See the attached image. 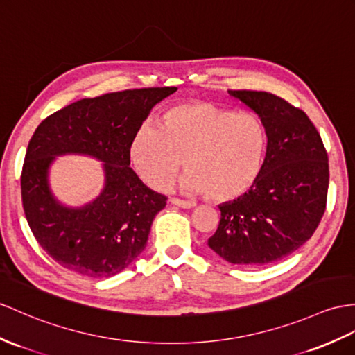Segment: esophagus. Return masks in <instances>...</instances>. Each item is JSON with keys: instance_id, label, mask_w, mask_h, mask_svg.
I'll return each mask as SVG.
<instances>
[{"instance_id": "1", "label": "esophagus", "mask_w": 355, "mask_h": 355, "mask_svg": "<svg viewBox=\"0 0 355 355\" xmlns=\"http://www.w3.org/2000/svg\"><path fill=\"white\" fill-rule=\"evenodd\" d=\"M170 202H171L173 205L179 206V207H184V209H189V207H194V206H196V203L188 202V200H182V198H178V197H171Z\"/></svg>"}]
</instances>
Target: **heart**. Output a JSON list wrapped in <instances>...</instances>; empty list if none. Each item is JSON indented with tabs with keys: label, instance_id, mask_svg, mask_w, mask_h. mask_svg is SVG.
Masks as SVG:
<instances>
[{
	"label": "heart",
	"instance_id": "obj_1",
	"mask_svg": "<svg viewBox=\"0 0 355 355\" xmlns=\"http://www.w3.org/2000/svg\"><path fill=\"white\" fill-rule=\"evenodd\" d=\"M128 155L137 175L155 189L166 188L185 159L182 187L226 203L247 196L261 179L268 131L252 112L187 102L164 112L162 128L150 122L138 126Z\"/></svg>",
	"mask_w": 355,
	"mask_h": 355
}]
</instances>
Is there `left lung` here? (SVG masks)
Listing matches in <instances>:
<instances>
[{
  "mask_svg": "<svg viewBox=\"0 0 355 355\" xmlns=\"http://www.w3.org/2000/svg\"><path fill=\"white\" fill-rule=\"evenodd\" d=\"M261 117L268 155L261 179L247 196L220 206L217 232L207 239L235 265L279 262L312 238L327 207L328 155L302 110L272 93L229 90Z\"/></svg>",
  "mask_w": 355,
  "mask_h": 355,
  "instance_id": "1",
  "label": "left lung"
}]
</instances>
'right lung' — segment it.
<instances>
[{
    "label": "right lung",
    "instance_id": "right-lung-1",
    "mask_svg": "<svg viewBox=\"0 0 355 355\" xmlns=\"http://www.w3.org/2000/svg\"><path fill=\"white\" fill-rule=\"evenodd\" d=\"M176 90L134 89L76 101L34 131L21 173L22 206L34 238L58 265L107 279L141 254L167 197L146 187L129 167L128 146L155 103ZM63 153L106 162V188L80 210L60 205L49 191L47 168Z\"/></svg>",
    "mask_w": 355,
    "mask_h": 355
}]
</instances>
